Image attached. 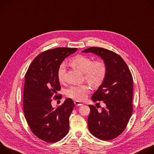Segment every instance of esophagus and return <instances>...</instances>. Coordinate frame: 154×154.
I'll return each mask as SVG.
<instances>
[{
	"label": "esophagus",
	"instance_id": "1",
	"mask_svg": "<svg viewBox=\"0 0 154 154\" xmlns=\"http://www.w3.org/2000/svg\"><path fill=\"white\" fill-rule=\"evenodd\" d=\"M74 103H75L76 106H81V105H82V103H81V102H80L79 101H75Z\"/></svg>",
	"mask_w": 154,
	"mask_h": 154
}]
</instances>
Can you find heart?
Listing matches in <instances>:
<instances>
[{
  "label": "heart",
  "instance_id": "obj_1",
  "mask_svg": "<svg viewBox=\"0 0 154 154\" xmlns=\"http://www.w3.org/2000/svg\"><path fill=\"white\" fill-rule=\"evenodd\" d=\"M69 64L76 69L84 73V78L94 87H98L102 84L106 75V66L101 61H93L90 57L78 54L73 57ZM65 66L64 64L59 66L57 71V77L60 83L65 80ZM91 91L88 84L72 86L66 91L67 97L78 101H82L86 98Z\"/></svg>",
  "mask_w": 154,
  "mask_h": 154
}]
</instances>
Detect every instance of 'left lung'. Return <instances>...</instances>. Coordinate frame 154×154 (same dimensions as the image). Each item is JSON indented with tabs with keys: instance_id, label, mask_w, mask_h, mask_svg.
I'll list each match as a JSON object with an SVG mask.
<instances>
[{
	"instance_id": "left-lung-1",
	"label": "left lung",
	"mask_w": 154,
	"mask_h": 154,
	"mask_svg": "<svg viewBox=\"0 0 154 154\" xmlns=\"http://www.w3.org/2000/svg\"><path fill=\"white\" fill-rule=\"evenodd\" d=\"M82 52L99 56L104 60L107 70L105 80L92 97L93 102L100 105L101 101L105 107L98 112L97 107L89 105V131L100 140H113L124 131L133 112L131 73L124 59L112 51L90 47Z\"/></svg>"
}]
</instances>
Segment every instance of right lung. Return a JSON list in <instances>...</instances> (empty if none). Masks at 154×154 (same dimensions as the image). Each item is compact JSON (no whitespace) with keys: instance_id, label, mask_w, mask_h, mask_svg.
Returning <instances> with one entry per match:
<instances>
[{"instance_id":"add662e5","label":"right lung","mask_w":154,"mask_h":154,"mask_svg":"<svg viewBox=\"0 0 154 154\" xmlns=\"http://www.w3.org/2000/svg\"><path fill=\"white\" fill-rule=\"evenodd\" d=\"M77 51L76 48H56L39 54L33 59L25 75L23 110L27 122L39 139L47 143L60 141L69 130V117L75 106L71 98H66L56 109L51 105L61 86L57 77L59 66L67 56Z\"/></svg>"}]
</instances>
